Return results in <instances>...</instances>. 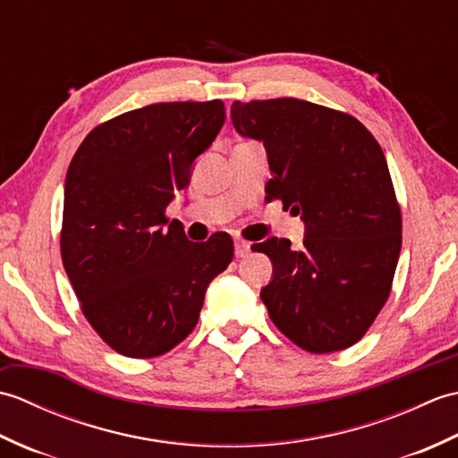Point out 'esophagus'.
Wrapping results in <instances>:
<instances>
[{
	"label": "esophagus",
	"mask_w": 458,
	"mask_h": 458,
	"mask_svg": "<svg viewBox=\"0 0 458 458\" xmlns=\"http://www.w3.org/2000/svg\"><path fill=\"white\" fill-rule=\"evenodd\" d=\"M248 251H250V242H246V240H236L234 242V254H236V258L248 256Z\"/></svg>",
	"instance_id": "34e87169"
}]
</instances>
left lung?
<instances>
[{
  "label": "left lung",
  "mask_w": 458,
  "mask_h": 458,
  "mask_svg": "<svg viewBox=\"0 0 458 458\" xmlns=\"http://www.w3.org/2000/svg\"><path fill=\"white\" fill-rule=\"evenodd\" d=\"M242 138L264 143L267 199L305 222L303 248L285 238L251 246L274 264L261 301L307 352L358 343L390 297L402 250V210L384 151L352 115L297 98L232 104Z\"/></svg>",
  "instance_id": "1"
}]
</instances>
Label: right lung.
Returning a JSON list of instances; mask_svg holds the SVG:
<instances>
[{
    "label": "right lung",
    "mask_w": 458,
    "mask_h": 458,
    "mask_svg": "<svg viewBox=\"0 0 458 458\" xmlns=\"http://www.w3.org/2000/svg\"><path fill=\"white\" fill-rule=\"evenodd\" d=\"M224 118L220 100L125 112L86 135L66 171L63 266L84 317L123 356L182 343L208 284L234 258L224 232L199 244L165 216Z\"/></svg>",
    "instance_id": "obj_1"
}]
</instances>
